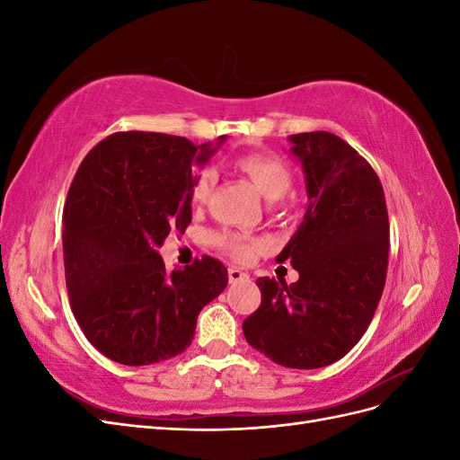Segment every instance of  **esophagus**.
<instances>
[{
	"mask_svg": "<svg viewBox=\"0 0 460 460\" xmlns=\"http://www.w3.org/2000/svg\"><path fill=\"white\" fill-rule=\"evenodd\" d=\"M228 280H230V284H238V282L249 280V274L240 270V269H235V267H230L228 269Z\"/></svg>",
	"mask_w": 460,
	"mask_h": 460,
	"instance_id": "esophagus-1",
	"label": "esophagus"
}]
</instances>
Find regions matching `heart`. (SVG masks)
<instances>
[{
  "instance_id": "obj_1",
  "label": "heart",
  "mask_w": 460,
  "mask_h": 460,
  "mask_svg": "<svg viewBox=\"0 0 460 460\" xmlns=\"http://www.w3.org/2000/svg\"><path fill=\"white\" fill-rule=\"evenodd\" d=\"M234 163L269 201L282 199L291 190V186H294V171H291V166L284 159L276 155L245 153V155H240ZM215 182L217 174L211 169L198 171L191 184V199L196 203L207 201V198L211 196ZM213 240L220 249H225L230 257L238 261L252 259L253 253L262 245L255 238H247V235L230 232H218L215 234Z\"/></svg>"
}]
</instances>
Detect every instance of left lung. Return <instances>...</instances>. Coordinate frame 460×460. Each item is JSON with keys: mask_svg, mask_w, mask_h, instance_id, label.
I'll use <instances>...</instances> for the list:
<instances>
[{"mask_svg": "<svg viewBox=\"0 0 460 460\" xmlns=\"http://www.w3.org/2000/svg\"><path fill=\"white\" fill-rule=\"evenodd\" d=\"M309 205L278 262L299 280L259 278V309L243 320L257 351L288 368H323L363 338L385 286L389 220L384 188L365 157L330 132L289 136Z\"/></svg>", "mask_w": 460, "mask_h": 460, "instance_id": "8db88e82", "label": "left lung"}]
</instances>
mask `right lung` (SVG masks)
<instances>
[{
	"instance_id": "obj_1",
	"label": "right lung",
	"mask_w": 460,
	"mask_h": 460,
	"mask_svg": "<svg viewBox=\"0 0 460 460\" xmlns=\"http://www.w3.org/2000/svg\"><path fill=\"white\" fill-rule=\"evenodd\" d=\"M217 147L117 132L78 166L63 211L66 291L88 341L115 363L144 367L182 353L199 311L228 284L213 257L169 274L157 252L191 222V166Z\"/></svg>"
}]
</instances>
